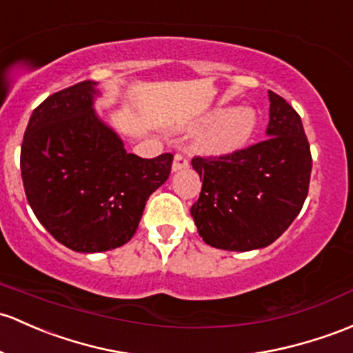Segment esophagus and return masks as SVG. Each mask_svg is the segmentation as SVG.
I'll list each match as a JSON object with an SVG mask.
<instances>
[{"mask_svg":"<svg viewBox=\"0 0 353 353\" xmlns=\"http://www.w3.org/2000/svg\"><path fill=\"white\" fill-rule=\"evenodd\" d=\"M188 165H190V161H188V158L185 157L183 153H176L175 158H173V166H172V170H173V172H180V170L188 168Z\"/></svg>","mask_w":353,"mask_h":353,"instance_id":"34e87169","label":"esophagus"}]
</instances>
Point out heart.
<instances>
[{
    "instance_id": "obj_1",
    "label": "heart",
    "mask_w": 353,
    "mask_h": 353,
    "mask_svg": "<svg viewBox=\"0 0 353 353\" xmlns=\"http://www.w3.org/2000/svg\"><path fill=\"white\" fill-rule=\"evenodd\" d=\"M257 116L251 108H234L219 112L199 138V150L207 154L232 153L245 145L256 130Z\"/></svg>"
}]
</instances>
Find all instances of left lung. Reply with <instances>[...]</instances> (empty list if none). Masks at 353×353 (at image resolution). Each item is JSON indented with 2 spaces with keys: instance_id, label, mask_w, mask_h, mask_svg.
<instances>
[{
  "instance_id": "8db88e82",
  "label": "left lung",
  "mask_w": 353,
  "mask_h": 353,
  "mask_svg": "<svg viewBox=\"0 0 353 353\" xmlns=\"http://www.w3.org/2000/svg\"><path fill=\"white\" fill-rule=\"evenodd\" d=\"M266 139L221 157H195L202 192L190 214L205 244L252 251L272 244L308 195L312 153L301 117L269 90Z\"/></svg>"
}]
</instances>
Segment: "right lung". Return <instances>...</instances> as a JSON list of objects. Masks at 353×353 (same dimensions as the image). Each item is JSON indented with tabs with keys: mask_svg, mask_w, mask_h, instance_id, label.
<instances>
[{
	"mask_svg": "<svg viewBox=\"0 0 353 353\" xmlns=\"http://www.w3.org/2000/svg\"><path fill=\"white\" fill-rule=\"evenodd\" d=\"M97 82L59 90L33 111L21 143L30 207L60 244L77 252L121 248L150 195L168 180L173 154L139 158L94 112Z\"/></svg>",
	"mask_w": 353,
	"mask_h": 353,
	"instance_id": "add662e5",
	"label": "right lung"
}]
</instances>
